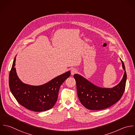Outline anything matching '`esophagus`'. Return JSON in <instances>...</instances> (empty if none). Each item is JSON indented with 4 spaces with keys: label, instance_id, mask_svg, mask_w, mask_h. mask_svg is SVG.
I'll use <instances>...</instances> for the list:
<instances>
[{
    "label": "esophagus",
    "instance_id": "obj_1",
    "mask_svg": "<svg viewBox=\"0 0 135 135\" xmlns=\"http://www.w3.org/2000/svg\"><path fill=\"white\" fill-rule=\"evenodd\" d=\"M77 73V70L75 68H72L71 70V75H74V74H76Z\"/></svg>",
    "mask_w": 135,
    "mask_h": 135
}]
</instances>
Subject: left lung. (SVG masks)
<instances>
[{
    "label": "left lung",
    "mask_w": 135,
    "mask_h": 135,
    "mask_svg": "<svg viewBox=\"0 0 135 135\" xmlns=\"http://www.w3.org/2000/svg\"><path fill=\"white\" fill-rule=\"evenodd\" d=\"M120 60L125 70L124 75L121 81L112 88L98 87L81 76L74 75L78 97L85 107L93 110L104 109L110 107L120 99L125 89L127 79L125 67L122 60Z\"/></svg>",
    "instance_id": "8db88e82"
}]
</instances>
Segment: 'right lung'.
Listing matches in <instances>:
<instances>
[{
    "mask_svg": "<svg viewBox=\"0 0 135 135\" xmlns=\"http://www.w3.org/2000/svg\"><path fill=\"white\" fill-rule=\"evenodd\" d=\"M15 58L9 76L10 91L21 106L28 110L40 112L49 110L56 104L61 84L70 75L68 71L40 86H31L23 83L18 77Z\"/></svg>",
    "mask_w": 135,
    "mask_h": 135,
    "instance_id": "right-lung-1",
    "label": "right lung"
}]
</instances>
